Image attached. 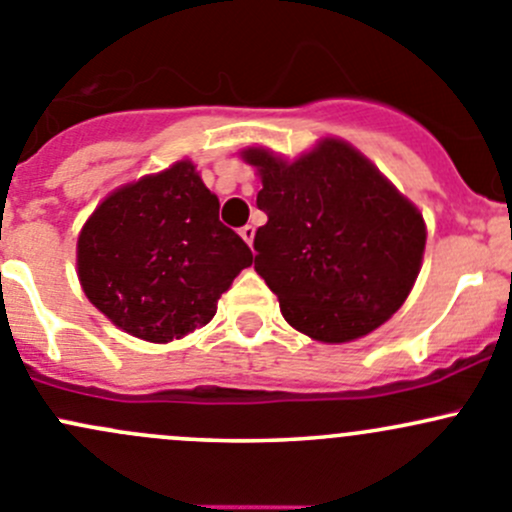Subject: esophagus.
Masks as SVG:
<instances>
[{
  "instance_id": "obj_1",
  "label": "esophagus",
  "mask_w": 512,
  "mask_h": 512,
  "mask_svg": "<svg viewBox=\"0 0 512 512\" xmlns=\"http://www.w3.org/2000/svg\"><path fill=\"white\" fill-rule=\"evenodd\" d=\"M239 234H241V239H244L246 241V244H254V234H256V229H254V226H251V224H246V226H241V229H239Z\"/></svg>"
}]
</instances>
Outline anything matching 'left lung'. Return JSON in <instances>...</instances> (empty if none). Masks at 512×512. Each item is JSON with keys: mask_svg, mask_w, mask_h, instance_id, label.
<instances>
[{"mask_svg": "<svg viewBox=\"0 0 512 512\" xmlns=\"http://www.w3.org/2000/svg\"><path fill=\"white\" fill-rule=\"evenodd\" d=\"M261 175L254 268L281 313L320 342H350L392 318L421 268L426 226L419 209L365 155L325 138L286 162L244 150Z\"/></svg>", "mask_w": 512, "mask_h": 512, "instance_id": "left-lung-1", "label": "left lung"}]
</instances>
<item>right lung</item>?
I'll use <instances>...</instances> for the list:
<instances>
[{
    "instance_id": "obj_1",
    "label": "right lung",
    "mask_w": 512,
    "mask_h": 512,
    "mask_svg": "<svg viewBox=\"0 0 512 512\" xmlns=\"http://www.w3.org/2000/svg\"><path fill=\"white\" fill-rule=\"evenodd\" d=\"M251 261L187 160L115 189L78 236L83 293L110 323L147 342L207 325Z\"/></svg>"
}]
</instances>
